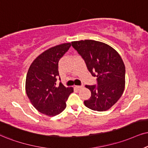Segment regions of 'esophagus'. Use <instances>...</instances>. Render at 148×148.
Listing matches in <instances>:
<instances>
[{
    "label": "esophagus",
    "mask_w": 148,
    "mask_h": 148,
    "mask_svg": "<svg viewBox=\"0 0 148 148\" xmlns=\"http://www.w3.org/2000/svg\"><path fill=\"white\" fill-rule=\"evenodd\" d=\"M75 87H76V89H82V88H83V86H78V85H76V86H75Z\"/></svg>",
    "instance_id": "34e87169"
}]
</instances>
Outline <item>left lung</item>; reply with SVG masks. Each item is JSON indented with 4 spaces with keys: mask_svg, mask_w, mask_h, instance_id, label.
I'll return each instance as SVG.
<instances>
[{
    "mask_svg": "<svg viewBox=\"0 0 148 148\" xmlns=\"http://www.w3.org/2000/svg\"><path fill=\"white\" fill-rule=\"evenodd\" d=\"M72 46L85 60L92 76L98 78V85H85L91 96L84 104L93 111H107L124 93V61L118 52L105 43L86 40L72 42Z\"/></svg>",
    "mask_w": 148,
    "mask_h": 148,
    "instance_id": "1",
    "label": "left lung"
}]
</instances>
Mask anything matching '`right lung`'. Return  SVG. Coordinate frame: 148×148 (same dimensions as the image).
<instances>
[{"instance_id": "add662e5", "label": "right lung", "mask_w": 148, "mask_h": 148, "mask_svg": "<svg viewBox=\"0 0 148 148\" xmlns=\"http://www.w3.org/2000/svg\"><path fill=\"white\" fill-rule=\"evenodd\" d=\"M71 43L50 48L37 57L28 70L25 89L31 104L38 111L50 117L61 113L73 87L57 85L59 61L69 50Z\"/></svg>"}]
</instances>
